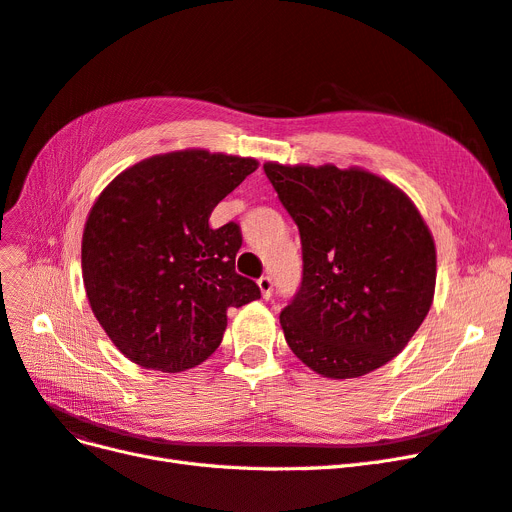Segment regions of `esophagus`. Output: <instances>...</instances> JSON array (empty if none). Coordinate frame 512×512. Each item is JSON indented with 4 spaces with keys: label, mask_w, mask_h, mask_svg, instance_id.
<instances>
[{
    "label": "esophagus",
    "mask_w": 512,
    "mask_h": 512,
    "mask_svg": "<svg viewBox=\"0 0 512 512\" xmlns=\"http://www.w3.org/2000/svg\"><path fill=\"white\" fill-rule=\"evenodd\" d=\"M258 288H260V294H262V299H269L271 294H273V280L271 277H260L258 280Z\"/></svg>",
    "instance_id": "obj_1"
}]
</instances>
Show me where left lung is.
Here are the masks:
<instances>
[{
    "mask_svg": "<svg viewBox=\"0 0 512 512\" xmlns=\"http://www.w3.org/2000/svg\"><path fill=\"white\" fill-rule=\"evenodd\" d=\"M299 226L303 282L280 314L322 378L369 374L408 346L436 292V243L404 190L365 168L265 162Z\"/></svg>",
    "mask_w": 512,
    "mask_h": 512,
    "instance_id": "obj_1",
    "label": "left lung"
}]
</instances>
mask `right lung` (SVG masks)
<instances>
[{"label":"right lung","instance_id":"obj_1","mask_svg":"<svg viewBox=\"0 0 512 512\" xmlns=\"http://www.w3.org/2000/svg\"><path fill=\"white\" fill-rule=\"evenodd\" d=\"M258 160L181 149L119 173L89 209L81 265L91 312L132 363L166 374L218 350L228 307L260 299L235 271L241 232L211 228L215 205Z\"/></svg>","mask_w":512,"mask_h":512}]
</instances>
